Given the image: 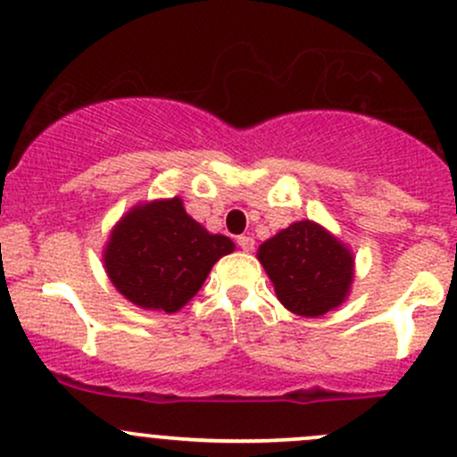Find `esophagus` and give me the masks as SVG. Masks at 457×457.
<instances>
[{"instance_id":"34e87169","label":"esophagus","mask_w":457,"mask_h":457,"mask_svg":"<svg viewBox=\"0 0 457 457\" xmlns=\"http://www.w3.org/2000/svg\"><path fill=\"white\" fill-rule=\"evenodd\" d=\"M237 243H238V247L243 249V252H253V245H256V243H253L252 237H245V234H243V237H238Z\"/></svg>"}]
</instances>
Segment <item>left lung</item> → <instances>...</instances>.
I'll use <instances>...</instances> for the list:
<instances>
[{"label": "left lung", "mask_w": 457, "mask_h": 457, "mask_svg": "<svg viewBox=\"0 0 457 457\" xmlns=\"http://www.w3.org/2000/svg\"><path fill=\"white\" fill-rule=\"evenodd\" d=\"M273 291L285 309L320 317L342 306L354 280V253L315 220H295L258 247Z\"/></svg>", "instance_id": "left-lung-1"}]
</instances>
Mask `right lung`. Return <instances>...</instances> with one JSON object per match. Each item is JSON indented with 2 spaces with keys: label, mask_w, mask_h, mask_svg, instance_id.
I'll list each match as a JSON object with an SVG mask.
<instances>
[{
  "label": "right lung",
  "mask_w": 457,
  "mask_h": 457,
  "mask_svg": "<svg viewBox=\"0 0 457 457\" xmlns=\"http://www.w3.org/2000/svg\"><path fill=\"white\" fill-rule=\"evenodd\" d=\"M237 245L210 234L186 212L181 196L142 201L113 225L103 249L112 285L146 311L177 313L196 295L210 269Z\"/></svg>",
  "instance_id": "right-lung-1"
}]
</instances>
